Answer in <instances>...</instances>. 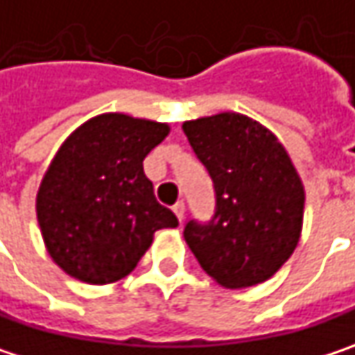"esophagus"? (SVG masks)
I'll return each instance as SVG.
<instances>
[{
	"label": "esophagus",
	"instance_id": "34e87169",
	"mask_svg": "<svg viewBox=\"0 0 355 355\" xmlns=\"http://www.w3.org/2000/svg\"><path fill=\"white\" fill-rule=\"evenodd\" d=\"M171 210H173V214L178 216V220L182 222V220H184V212H186V204H184V202H178Z\"/></svg>",
	"mask_w": 355,
	"mask_h": 355
}]
</instances>
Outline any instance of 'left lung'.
I'll list each match as a JSON object with an SVG mask.
<instances>
[{"mask_svg": "<svg viewBox=\"0 0 355 355\" xmlns=\"http://www.w3.org/2000/svg\"><path fill=\"white\" fill-rule=\"evenodd\" d=\"M182 129L216 193L214 216L184 226L193 257L226 289L265 283L293 254L303 224L305 191L285 147L239 113L186 121Z\"/></svg>", "mask_w": 355, "mask_h": 355, "instance_id": "left-lung-1", "label": "left lung"}]
</instances>
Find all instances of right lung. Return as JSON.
Listing matches in <instances>:
<instances>
[{"instance_id": "obj_1", "label": "right lung", "mask_w": 355, "mask_h": 355, "mask_svg": "<svg viewBox=\"0 0 355 355\" xmlns=\"http://www.w3.org/2000/svg\"><path fill=\"white\" fill-rule=\"evenodd\" d=\"M167 133L165 123L107 113L64 141L36 198L44 244L64 272L89 285L114 283L137 266L155 230L178 226L143 173Z\"/></svg>"}]
</instances>
